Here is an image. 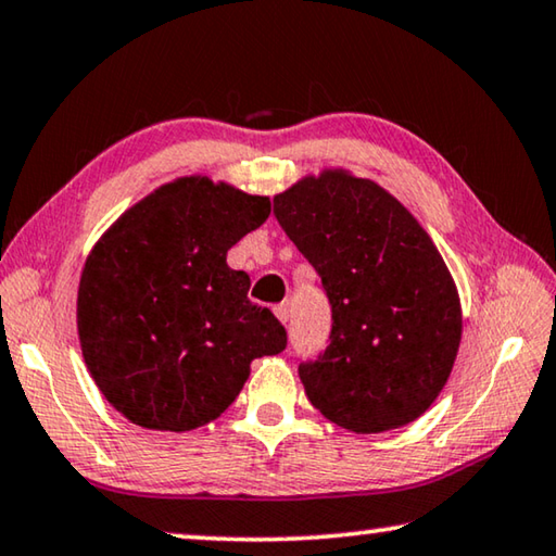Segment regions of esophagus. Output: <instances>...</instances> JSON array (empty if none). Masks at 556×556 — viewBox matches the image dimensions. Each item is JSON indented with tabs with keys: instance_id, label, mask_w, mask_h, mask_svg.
I'll return each mask as SVG.
<instances>
[{
	"instance_id": "1",
	"label": "esophagus",
	"mask_w": 556,
	"mask_h": 556,
	"mask_svg": "<svg viewBox=\"0 0 556 556\" xmlns=\"http://www.w3.org/2000/svg\"><path fill=\"white\" fill-rule=\"evenodd\" d=\"M275 316L279 318L281 324H287V321H289V316H291V312H289V304H277V306H275Z\"/></svg>"
}]
</instances>
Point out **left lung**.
Segmentation results:
<instances>
[{
	"label": "left lung",
	"mask_w": 556,
	"mask_h": 556,
	"mask_svg": "<svg viewBox=\"0 0 556 556\" xmlns=\"http://www.w3.org/2000/svg\"><path fill=\"white\" fill-rule=\"evenodd\" d=\"M275 215L331 301V343L299 365L308 402L355 434L421 417L464 331L456 281L429 232L390 191L345 168L299 178L275 195Z\"/></svg>",
	"instance_id": "8db88e82"
}]
</instances>
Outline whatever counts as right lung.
Returning <instances> with one entry per match:
<instances>
[{"label": "right lung", "instance_id": "obj_1", "mask_svg": "<svg viewBox=\"0 0 556 556\" xmlns=\"http://www.w3.org/2000/svg\"><path fill=\"white\" fill-rule=\"evenodd\" d=\"M269 213L267 195L181 176L92 244L75 314L80 351L131 425H208L238 397L255 357L285 351V326L248 299L250 277L228 267V250Z\"/></svg>", "mask_w": 556, "mask_h": 556}]
</instances>
